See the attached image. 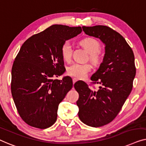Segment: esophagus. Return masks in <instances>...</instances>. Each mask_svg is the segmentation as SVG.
<instances>
[{
	"mask_svg": "<svg viewBox=\"0 0 146 146\" xmlns=\"http://www.w3.org/2000/svg\"><path fill=\"white\" fill-rule=\"evenodd\" d=\"M77 81H78L77 79H76V78H73V84L75 83H76V82H77Z\"/></svg>",
	"mask_w": 146,
	"mask_h": 146,
	"instance_id": "34e87169",
	"label": "esophagus"
}]
</instances>
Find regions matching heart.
<instances>
[{
  "instance_id": "b5f03b06",
  "label": "heart",
  "mask_w": 146,
  "mask_h": 146,
  "mask_svg": "<svg viewBox=\"0 0 146 146\" xmlns=\"http://www.w3.org/2000/svg\"><path fill=\"white\" fill-rule=\"evenodd\" d=\"M80 44L90 53L89 60L94 65H98L101 62L103 55L100 49V44L99 41L92 37H87L81 40ZM61 53L65 61H69L71 60L73 54V46L69 41H65L61 44ZM91 69L92 67L89 63H75L67 67V72L69 75L77 79H83L91 71Z\"/></svg>"
}]
</instances>
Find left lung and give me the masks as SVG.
<instances>
[{
    "instance_id": "obj_1",
    "label": "left lung",
    "mask_w": 146,
    "mask_h": 146,
    "mask_svg": "<svg viewBox=\"0 0 146 146\" xmlns=\"http://www.w3.org/2000/svg\"><path fill=\"white\" fill-rule=\"evenodd\" d=\"M86 34L99 38L105 44V55L99 69L92 76L93 91L83 81L74 87L79 93V117L84 124L100 127L111 122L122 109L133 87L135 75L134 55L122 35L106 26H83Z\"/></svg>"
}]
</instances>
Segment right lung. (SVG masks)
Masks as SVG:
<instances>
[{
    "label": "right lung",
    "mask_w": 146,
    "mask_h": 146,
    "mask_svg": "<svg viewBox=\"0 0 146 146\" xmlns=\"http://www.w3.org/2000/svg\"><path fill=\"white\" fill-rule=\"evenodd\" d=\"M81 27L55 24L26 40L12 67L11 93L21 118L30 126L46 129L57 120L58 105L72 89L65 72L63 42L77 36Z\"/></svg>",
    "instance_id": "add662e5"
}]
</instances>
